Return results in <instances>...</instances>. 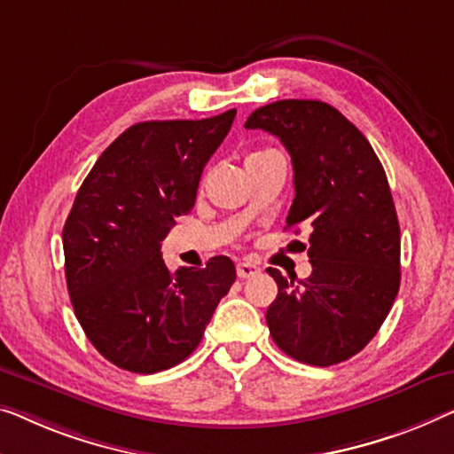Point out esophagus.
I'll list each match as a JSON object with an SVG mask.
<instances>
[{"instance_id": "34e87169", "label": "esophagus", "mask_w": 454, "mask_h": 454, "mask_svg": "<svg viewBox=\"0 0 454 454\" xmlns=\"http://www.w3.org/2000/svg\"><path fill=\"white\" fill-rule=\"evenodd\" d=\"M261 273V267L254 265V262H239L236 265V275L240 277V279H248V277H254Z\"/></svg>"}]
</instances>
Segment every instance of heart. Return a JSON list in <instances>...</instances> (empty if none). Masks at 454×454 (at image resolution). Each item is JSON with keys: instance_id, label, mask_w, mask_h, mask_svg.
I'll use <instances>...</instances> for the list:
<instances>
[{"instance_id": "1", "label": "heart", "mask_w": 454, "mask_h": 454, "mask_svg": "<svg viewBox=\"0 0 454 454\" xmlns=\"http://www.w3.org/2000/svg\"><path fill=\"white\" fill-rule=\"evenodd\" d=\"M259 153H269V151H259ZM259 153H253V154H259Z\"/></svg>"}]
</instances>
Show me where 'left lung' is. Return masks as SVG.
<instances>
[{"mask_svg":"<svg viewBox=\"0 0 454 454\" xmlns=\"http://www.w3.org/2000/svg\"><path fill=\"white\" fill-rule=\"evenodd\" d=\"M245 128L273 134L292 154L286 228H312L308 279L267 269L279 287L269 333L300 363L347 361L377 334L400 292V222L381 160L355 124L317 99L273 101Z\"/></svg>","mask_w":454,"mask_h":454,"instance_id":"left-lung-1","label":"left lung"}]
</instances>
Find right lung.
<instances>
[{"label":"right lung","mask_w":454,"mask_h":454,"mask_svg":"<svg viewBox=\"0 0 454 454\" xmlns=\"http://www.w3.org/2000/svg\"><path fill=\"white\" fill-rule=\"evenodd\" d=\"M234 116L138 121L79 187L63 228L67 287L90 342L120 369L148 375L185 361L232 287L228 256L171 273L160 242L192 212Z\"/></svg>","instance_id":"right-lung-1"}]
</instances>
